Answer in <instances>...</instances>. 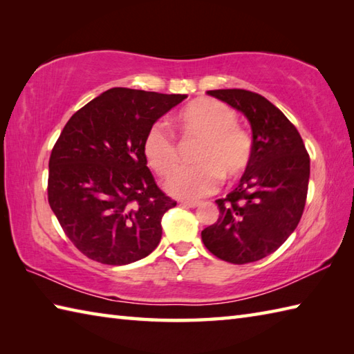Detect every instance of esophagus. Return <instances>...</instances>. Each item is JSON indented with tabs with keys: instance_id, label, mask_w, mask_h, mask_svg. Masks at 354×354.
Segmentation results:
<instances>
[{
	"instance_id": "34e87169",
	"label": "esophagus",
	"mask_w": 354,
	"mask_h": 354,
	"mask_svg": "<svg viewBox=\"0 0 354 354\" xmlns=\"http://www.w3.org/2000/svg\"><path fill=\"white\" fill-rule=\"evenodd\" d=\"M181 205L187 208H196L199 205L198 201H181Z\"/></svg>"
}]
</instances>
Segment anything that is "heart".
<instances>
[{
    "label": "heart",
    "instance_id": "obj_1",
    "mask_svg": "<svg viewBox=\"0 0 354 354\" xmlns=\"http://www.w3.org/2000/svg\"><path fill=\"white\" fill-rule=\"evenodd\" d=\"M187 138L202 140L194 161L199 165L179 169L167 179L165 190L179 199H196L213 193L222 176L236 179L252 160V140L237 126L239 118L228 104L212 99L190 103L176 115ZM145 156L158 175L167 176L176 169V140L162 122L149 127L142 142Z\"/></svg>",
    "mask_w": 354,
    "mask_h": 354
}]
</instances>
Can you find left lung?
<instances>
[{
    "instance_id": "obj_1",
    "label": "left lung",
    "mask_w": 354,
    "mask_h": 354,
    "mask_svg": "<svg viewBox=\"0 0 354 354\" xmlns=\"http://www.w3.org/2000/svg\"><path fill=\"white\" fill-rule=\"evenodd\" d=\"M242 112L252 131V160L237 187L217 199L219 219L202 231L207 250L245 265L268 257L295 231L310 176L301 135L265 97L246 89L207 91Z\"/></svg>"
}]
</instances>
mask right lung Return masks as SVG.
I'll use <instances>...</instances> for the list:
<instances>
[{"label": "right lung", "instance_id": "add662e5", "mask_svg": "<svg viewBox=\"0 0 354 354\" xmlns=\"http://www.w3.org/2000/svg\"><path fill=\"white\" fill-rule=\"evenodd\" d=\"M187 99L112 88L74 114L48 162V202L88 259L122 266L147 257L176 202L158 189L142 142L158 118Z\"/></svg>", "mask_w": 354, "mask_h": 354}]
</instances>
